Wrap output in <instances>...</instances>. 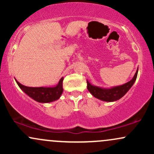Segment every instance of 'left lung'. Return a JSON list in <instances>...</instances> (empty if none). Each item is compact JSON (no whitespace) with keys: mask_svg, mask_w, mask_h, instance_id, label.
Listing matches in <instances>:
<instances>
[{"mask_svg":"<svg viewBox=\"0 0 154 154\" xmlns=\"http://www.w3.org/2000/svg\"><path fill=\"white\" fill-rule=\"evenodd\" d=\"M137 72H138V69L136 71L133 78L130 82L125 83L122 85L116 86V87H114L110 88V89H104V88L92 85L91 83L87 81L88 90L93 96L98 98V99L104 100V101H115V100H119L122 97H123L126 94L127 92L130 89V88L132 87V85L135 82L136 78H137Z\"/></svg>","mask_w":154,"mask_h":154,"instance_id":"8db88e82","label":"left lung"}]
</instances>
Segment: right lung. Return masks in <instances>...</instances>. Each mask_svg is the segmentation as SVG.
Instances as JSON below:
<instances>
[{
	"label": "right lung",
	"instance_id": "obj_1",
	"mask_svg": "<svg viewBox=\"0 0 154 154\" xmlns=\"http://www.w3.org/2000/svg\"><path fill=\"white\" fill-rule=\"evenodd\" d=\"M62 77L59 80V84L54 88H32L26 87L16 80L19 87L30 98L40 103H50L59 99L63 93Z\"/></svg>",
	"mask_w": 154,
	"mask_h": 154
}]
</instances>
